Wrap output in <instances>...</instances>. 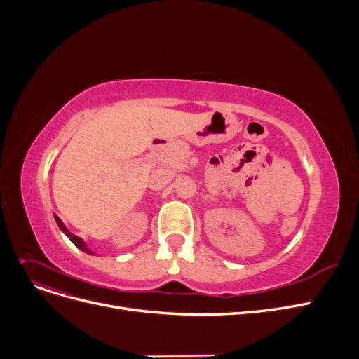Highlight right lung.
<instances>
[{
    "mask_svg": "<svg viewBox=\"0 0 359 359\" xmlns=\"http://www.w3.org/2000/svg\"><path fill=\"white\" fill-rule=\"evenodd\" d=\"M55 220H57V223H58V226H60V229L64 232V233H66L67 236H69V240L76 245V247H78V248H81L82 250V252H85V253H88V255H93V252H91V250L88 248V247H86L85 245V243L81 240V238L79 236H76V235H73L72 232H69L67 231V227L66 226H64V223L60 220V217H57L55 215Z\"/></svg>",
    "mask_w": 359,
    "mask_h": 359,
    "instance_id": "right-lung-1",
    "label": "right lung"
}]
</instances>
